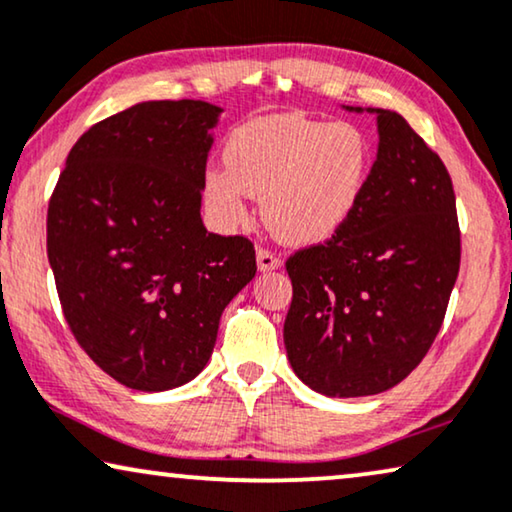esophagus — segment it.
I'll use <instances>...</instances> for the list:
<instances>
[{
    "instance_id": "esophagus-1",
    "label": "esophagus",
    "mask_w": 512,
    "mask_h": 512,
    "mask_svg": "<svg viewBox=\"0 0 512 512\" xmlns=\"http://www.w3.org/2000/svg\"><path fill=\"white\" fill-rule=\"evenodd\" d=\"M257 269L259 271H276L280 269V257H276L271 250L259 248L257 250Z\"/></svg>"
}]
</instances>
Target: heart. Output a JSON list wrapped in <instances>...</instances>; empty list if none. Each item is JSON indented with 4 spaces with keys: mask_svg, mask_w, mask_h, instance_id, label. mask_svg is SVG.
<instances>
[{
    "mask_svg": "<svg viewBox=\"0 0 512 512\" xmlns=\"http://www.w3.org/2000/svg\"><path fill=\"white\" fill-rule=\"evenodd\" d=\"M225 164L201 181L206 215L236 229L259 197L264 225L285 243H320L343 229L364 197L373 171L369 136L355 122L301 113L259 115L234 127Z\"/></svg>",
    "mask_w": 512,
    "mask_h": 512,
    "instance_id": "1",
    "label": "heart"
}]
</instances>
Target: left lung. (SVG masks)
Masks as SVG:
<instances>
[{
  "label": "left lung",
  "instance_id": "obj_1",
  "mask_svg": "<svg viewBox=\"0 0 512 512\" xmlns=\"http://www.w3.org/2000/svg\"><path fill=\"white\" fill-rule=\"evenodd\" d=\"M343 109L376 115V162L343 229L287 259L283 338L301 383L352 399L399 385L427 355L459 273V225L448 169L406 118Z\"/></svg>",
  "mask_w": 512,
  "mask_h": 512
}]
</instances>
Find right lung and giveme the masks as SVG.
Segmentation results:
<instances>
[{
  "instance_id": "obj_1",
  "label": "right lung",
  "mask_w": 512,
  "mask_h": 512,
  "mask_svg": "<svg viewBox=\"0 0 512 512\" xmlns=\"http://www.w3.org/2000/svg\"><path fill=\"white\" fill-rule=\"evenodd\" d=\"M220 115L194 99L129 106L76 141L50 199L64 318L92 362L132 390L197 378L222 311L255 278L253 243L201 222Z\"/></svg>"
}]
</instances>
